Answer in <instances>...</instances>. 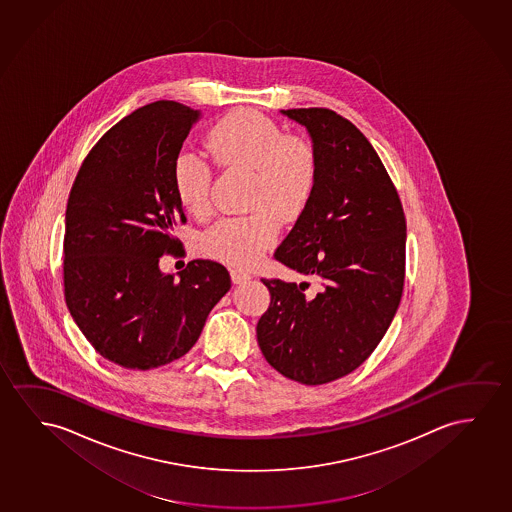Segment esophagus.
<instances>
[{
  "instance_id": "esophagus-1",
  "label": "esophagus",
  "mask_w": 512,
  "mask_h": 512,
  "mask_svg": "<svg viewBox=\"0 0 512 512\" xmlns=\"http://www.w3.org/2000/svg\"><path fill=\"white\" fill-rule=\"evenodd\" d=\"M230 280H232L234 285H239V283L250 282L252 275L246 273V271H241V269H232L230 271Z\"/></svg>"
}]
</instances>
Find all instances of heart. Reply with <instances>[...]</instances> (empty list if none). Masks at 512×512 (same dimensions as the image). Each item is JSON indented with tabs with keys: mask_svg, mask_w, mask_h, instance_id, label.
<instances>
[{
	"mask_svg": "<svg viewBox=\"0 0 512 512\" xmlns=\"http://www.w3.org/2000/svg\"><path fill=\"white\" fill-rule=\"evenodd\" d=\"M208 148L216 162L253 171L248 206L257 211L216 222L202 237V248L232 266H253L275 245L276 218H296L312 197L319 171L315 149L301 137L285 135L275 121L252 109L220 119L209 132ZM172 186L188 213H208L213 169L204 156L179 151L172 163Z\"/></svg>",
	"mask_w": 512,
	"mask_h": 512,
	"instance_id": "1",
	"label": "heart"
}]
</instances>
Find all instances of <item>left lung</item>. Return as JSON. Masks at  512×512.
I'll list each match as a JSON object with an SVG mask.
<instances>
[{
    "label": "left lung",
    "mask_w": 512,
    "mask_h": 512,
    "mask_svg": "<svg viewBox=\"0 0 512 512\" xmlns=\"http://www.w3.org/2000/svg\"><path fill=\"white\" fill-rule=\"evenodd\" d=\"M317 155V183L275 259L308 283L262 280L271 303L257 324L260 350L283 377L320 386L370 357L400 306L407 223L377 151L329 109H289Z\"/></svg>",
    "instance_id": "left-lung-1"
}]
</instances>
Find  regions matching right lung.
Masks as SVG:
<instances>
[{"label":"right lung","mask_w":512,"mask_h":512,"mask_svg":"<svg viewBox=\"0 0 512 512\" xmlns=\"http://www.w3.org/2000/svg\"><path fill=\"white\" fill-rule=\"evenodd\" d=\"M200 111L160 100L121 119L82 162L65 216V299L100 356L151 370L185 356L230 289L229 271L192 260L160 269L185 222L172 163Z\"/></svg>","instance_id":"1"}]
</instances>
